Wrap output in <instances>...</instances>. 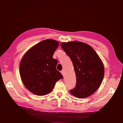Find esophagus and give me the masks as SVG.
Masks as SVG:
<instances>
[{
    "instance_id": "esophagus-1",
    "label": "esophagus",
    "mask_w": 123,
    "mask_h": 123,
    "mask_svg": "<svg viewBox=\"0 0 123 123\" xmlns=\"http://www.w3.org/2000/svg\"><path fill=\"white\" fill-rule=\"evenodd\" d=\"M61 74H62V75H63V76H64V70H62V71L61 72Z\"/></svg>"
}]
</instances>
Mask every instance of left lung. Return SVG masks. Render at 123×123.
Returning a JSON list of instances; mask_svg holds the SVG:
<instances>
[{"label": "left lung", "instance_id": "8db88e82", "mask_svg": "<svg viewBox=\"0 0 123 123\" xmlns=\"http://www.w3.org/2000/svg\"><path fill=\"white\" fill-rule=\"evenodd\" d=\"M61 46L71 59L76 84L70 93L78 98L92 95L100 86L104 76L103 61L92 47L79 41L62 42Z\"/></svg>", "mask_w": 123, "mask_h": 123}]
</instances>
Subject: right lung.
Wrapping results in <instances>:
<instances>
[{
	"label": "right lung",
	"instance_id": "obj_1",
	"mask_svg": "<svg viewBox=\"0 0 123 123\" xmlns=\"http://www.w3.org/2000/svg\"><path fill=\"white\" fill-rule=\"evenodd\" d=\"M59 42L54 39L43 40L29 49L20 62V78L25 87L35 95L42 96L53 91L63 76L56 69L57 60L54 53Z\"/></svg>",
	"mask_w": 123,
	"mask_h": 123
}]
</instances>
